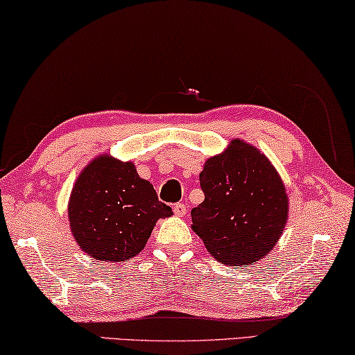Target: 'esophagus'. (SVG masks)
I'll use <instances>...</instances> for the list:
<instances>
[{"mask_svg":"<svg viewBox=\"0 0 355 355\" xmlns=\"http://www.w3.org/2000/svg\"><path fill=\"white\" fill-rule=\"evenodd\" d=\"M173 213H175L177 216H184L187 215V205L182 204V202H178V204L173 205Z\"/></svg>","mask_w":355,"mask_h":355,"instance_id":"34e87169","label":"esophagus"}]
</instances>
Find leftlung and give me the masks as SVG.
<instances>
[{
    "mask_svg": "<svg viewBox=\"0 0 355 355\" xmlns=\"http://www.w3.org/2000/svg\"><path fill=\"white\" fill-rule=\"evenodd\" d=\"M205 199L191 210L193 230L227 266H254L283 234L289 213L277 168L256 147L234 139L199 175Z\"/></svg>",
    "mask_w": 355,
    "mask_h": 355,
    "instance_id": "left-lung-1",
    "label": "left lung"
}]
</instances>
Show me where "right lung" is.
<instances>
[{"label":"right lung","mask_w":355,"mask_h":355,"mask_svg":"<svg viewBox=\"0 0 355 355\" xmlns=\"http://www.w3.org/2000/svg\"><path fill=\"white\" fill-rule=\"evenodd\" d=\"M172 208L157 200L153 184L140 178L131 161L99 155L78 175L67 218L72 235L96 261L123 262L145 248L159 218Z\"/></svg>","instance_id":"right-lung-1"}]
</instances>
